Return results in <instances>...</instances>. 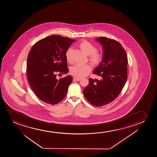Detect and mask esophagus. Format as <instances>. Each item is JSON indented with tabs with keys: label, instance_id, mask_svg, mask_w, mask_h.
Here are the masks:
<instances>
[{
	"label": "esophagus",
	"instance_id": "obj_1",
	"mask_svg": "<svg viewBox=\"0 0 157 157\" xmlns=\"http://www.w3.org/2000/svg\"><path fill=\"white\" fill-rule=\"evenodd\" d=\"M73 79L75 80H76V81H80L81 79L79 78L74 77L73 78Z\"/></svg>",
	"mask_w": 157,
	"mask_h": 157
}]
</instances>
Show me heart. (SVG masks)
I'll return each mask as SVG.
<instances>
[{
	"instance_id": "heart-1",
	"label": "heart",
	"mask_w": 157,
	"mask_h": 157,
	"mask_svg": "<svg viewBox=\"0 0 157 157\" xmlns=\"http://www.w3.org/2000/svg\"><path fill=\"white\" fill-rule=\"evenodd\" d=\"M82 52L89 56L88 59L93 64L98 65L103 60V55L100 52H97V48L90 42L84 41L79 45ZM72 48H69L65 53V56L68 62H71V53ZM92 70V67L90 64L75 65L71 67L70 72L72 75L79 78L86 77Z\"/></svg>"
}]
</instances>
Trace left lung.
I'll return each mask as SVG.
<instances>
[{
	"label": "left lung",
	"instance_id": "8db88e82",
	"mask_svg": "<svg viewBox=\"0 0 157 157\" xmlns=\"http://www.w3.org/2000/svg\"><path fill=\"white\" fill-rule=\"evenodd\" d=\"M103 49V60L93 73L101 79H90L83 90L84 97L92 105H106L116 99L127 79V53L117 41L105 37L95 39Z\"/></svg>",
	"mask_w": 157,
	"mask_h": 157
}]
</instances>
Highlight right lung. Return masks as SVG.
<instances>
[{
    "label": "right lung",
    "instance_id": "obj_1",
    "mask_svg": "<svg viewBox=\"0 0 157 157\" xmlns=\"http://www.w3.org/2000/svg\"><path fill=\"white\" fill-rule=\"evenodd\" d=\"M75 41L54 35L40 40L30 49L27 67L28 82L37 97L45 103L55 105L67 95L73 77L67 75L58 80L56 73L68 72L65 53Z\"/></svg>",
    "mask_w": 157,
    "mask_h": 157
}]
</instances>
